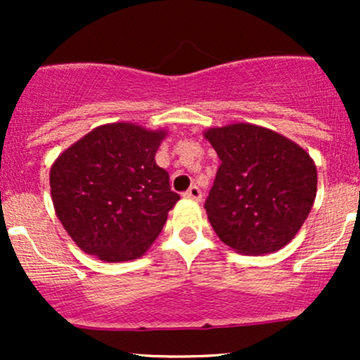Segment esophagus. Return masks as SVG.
Wrapping results in <instances>:
<instances>
[{
  "label": "esophagus",
  "mask_w": 360,
  "mask_h": 360,
  "mask_svg": "<svg viewBox=\"0 0 360 360\" xmlns=\"http://www.w3.org/2000/svg\"><path fill=\"white\" fill-rule=\"evenodd\" d=\"M184 198H188V200H194V201H200L201 200V189L198 188L196 184H193L191 188L188 189V191L184 193Z\"/></svg>",
  "instance_id": "esophagus-1"
}]
</instances>
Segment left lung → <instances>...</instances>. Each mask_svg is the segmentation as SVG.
<instances>
[{"instance_id":"1","label":"left lung","mask_w":360,"mask_h":360,"mask_svg":"<svg viewBox=\"0 0 360 360\" xmlns=\"http://www.w3.org/2000/svg\"><path fill=\"white\" fill-rule=\"evenodd\" d=\"M205 139L221 160L205 203L214 233L245 255L288 245L316 196V166L309 154L250 123L210 128Z\"/></svg>"}]
</instances>
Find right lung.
<instances>
[{
  "label": "right lung",
  "instance_id": "add662e5",
  "mask_svg": "<svg viewBox=\"0 0 360 360\" xmlns=\"http://www.w3.org/2000/svg\"><path fill=\"white\" fill-rule=\"evenodd\" d=\"M164 130L110 123L57 157L51 194L65 232L86 254L123 262L143 255L179 200L155 164Z\"/></svg>",
  "mask_w": 360,
  "mask_h": 360
}]
</instances>
